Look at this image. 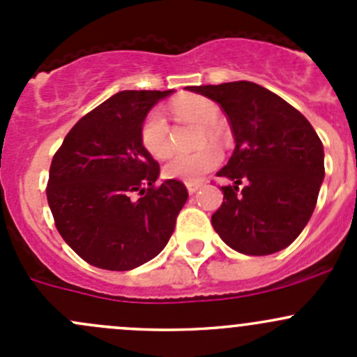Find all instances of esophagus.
<instances>
[{
  "label": "esophagus",
  "mask_w": 357,
  "mask_h": 357,
  "mask_svg": "<svg viewBox=\"0 0 357 357\" xmlns=\"http://www.w3.org/2000/svg\"><path fill=\"white\" fill-rule=\"evenodd\" d=\"M200 188H202V183L200 181H188V183H186V190H188L190 195L197 193Z\"/></svg>",
  "instance_id": "1"
}]
</instances>
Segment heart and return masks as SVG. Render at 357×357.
I'll list each match as a JSON object with an SVG mask.
<instances>
[{
  "label": "heart",
  "mask_w": 357,
  "mask_h": 357,
  "mask_svg": "<svg viewBox=\"0 0 357 357\" xmlns=\"http://www.w3.org/2000/svg\"><path fill=\"white\" fill-rule=\"evenodd\" d=\"M171 112L178 121L195 122L204 126L202 143H218L221 139V131L218 122L221 121V110L218 103L200 95H185L171 103ZM142 145L146 152L155 158H165L172 153V138L167 119L160 110H152L145 117L139 131ZM221 162V153L212 146L202 149L193 153H178L164 165V174L169 179H183V181H199L205 172L218 167Z\"/></svg>",
  "instance_id": "1"
}]
</instances>
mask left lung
Wrapping results in <instances>:
<instances>
[{
  "instance_id": "obj_1",
  "label": "left lung",
  "mask_w": 357,
  "mask_h": 357,
  "mask_svg": "<svg viewBox=\"0 0 357 357\" xmlns=\"http://www.w3.org/2000/svg\"><path fill=\"white\" fill-rule=\"evenodd\" d=\"M188 91L221 105L236 143L218 172L233 185L221 188L225 199L212 214L215 233L240 254L287 248L318 202L325 178L321 139L301 112L255 82L190 86Z\"/></svg>"
}]
</instances>
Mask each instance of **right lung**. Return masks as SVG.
<instances>
[{"instance_id": "obj_1", "label": "right lung", "mask_w": 357, "mask_h": 357, "mask_svg": "<svg viewBox=\"0 0 357 357\" xmlns=\"http://www.w3.org/2000/svg\"><path fill=\"white\" fill-rule=\"evenodd\" d=\"M169 95L172 89L110 96L77 121L53 157L46 197L56 229L91 266L138 268L174 231L188 190L176 179L155 185L160 167L139 138L149 112Z\"/></svg>"}]
</instances>
